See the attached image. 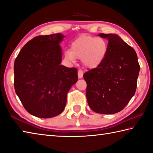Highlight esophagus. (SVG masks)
Instances as JSON below:
<instances>
[{
	"instance_id": "1",
	"label": "esophagus",
	"mask_w": 153,
	"mask_h": 153,
	"mask_svg": "<svg viewBox=\"0 0 153 153\" xmlns=\"http://www.w3.org/2000/svg\"><path fill=\"white\" fill-rule=\"evenodd\" d=\"M77 75H78V77L79 79L82 78L83 76V71L81 70H79L78 71H77Z\"/></svg>"
}]
</instances>
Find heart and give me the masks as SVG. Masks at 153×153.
I'll return each instance as SVG.
<instances>
[{
	"label": "heart",
	"mask_w": 153,
	"mask_h": 153,
	"mask_svg": "<svg viewBox=\"0 0 153 153\" xmlns=\"http://www.w3.org/2000/svg\"><path fill=\"white\" fill-rule=\"evenodd\" d=\"M108 52V42L102 37L82 35L71 45V50L64 53L66 60L74 62L76 58L82 59L84 66L94 69L102 64Z\"/></svg>",
	"instance_id": "obj_1"
}]
</instances>
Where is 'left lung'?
I'll list each match as a JSON object with an SVG mask.
<instances>
[{"mask_svg":"<svg viewBox=\"0 0 153 153\" xmlns=\"http://www.w3.org/2000/svg\"><path fill=\"white\" fill-rule=\"evenodd\" d=\"M98 36L107 39L108 52L100 66L83 74L87 100L95 113L114 114L135 94L140 65L135 51L117 34Z\"/></svg>","mask_w":153,"mask_h":153,"instance_id":"8db88e82","label":"left lung"}]
</instances>
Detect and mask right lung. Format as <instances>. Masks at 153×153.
<instances>
[{
  "instance_id": "1",
  "label": "right lung",
  "mask_w": 153,
  "mask_h": 153,
  "mask_svg": "<svg viewBox=\"0 0 153 153\" xmlns=\"http://www.w3.org/2000/svg\"><path fill=\"white\" fill-rule=\"evenodd\" d=\"M61 33L38 36L28 42L14 64V89L25 109L40 118L64 111L67 94L77 82V70L61 65Z\"/></svg>"
}]
</instances>
